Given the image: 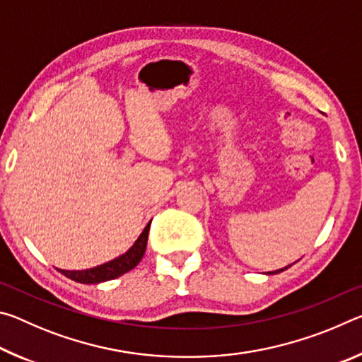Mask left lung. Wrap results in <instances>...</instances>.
<instances>
[{
  "mask_svg": "<svg viewBox=\"0 0 362 362\" xmlns=\"http://www.w3.org/2000/svg\"><path fill=\"white\" fill-rule=\"evenodd\" d=\"M292 265H293V263H292ZM291 265H287V267H284V268H281V269H276V272H268L267 274H276V273H281V272H284V269H287V268H289Z\"/></svg>",
  "mask_w": 362,
  "mask_h": 362,
  "instance_id": "left-lung-1",
  "label": "left lung"
}]
</instances>
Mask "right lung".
Masks as SVG:
<instances>
[{
  "mask_svg": "<svg viewBox=\"0 0 362 362\" xmlns=\"http://www.w3.org/2000/svg\"><path fill=\"white\" fill-rule=\"evenodd\" d=\"M150 223H146L144 231L140 233V236L136 240V243L126 250L124 254H121L116 259L110 260L107 263H102L99 267L88 268V269H59L60 273L65 274L66 278L71 281H76V283L81 284H100L105 283V281L119 278L121 274L131 272L132 268H136L146 249V241H148V231H150Z\"/></svg>",
  "mask_w": 362,
  "mask_h": 362,
  "instance_id": "1",
  "label": "right lung"
}]
</instances>
